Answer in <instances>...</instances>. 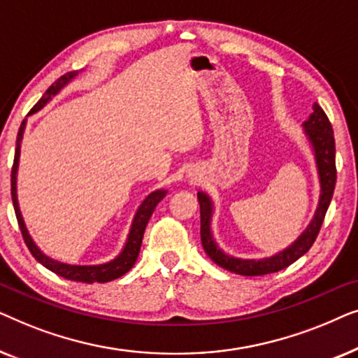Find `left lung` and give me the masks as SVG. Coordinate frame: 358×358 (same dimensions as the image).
Wrapping results in <instances>:
<instances>
[{
    "label": "left lung",
    "mask_w": 358,
    "mask_h": 358,
    "mask_svg": "<svg viewBox=\"0 0 358 358\" xmlns=\"http://www.w3.org/2000/svg\"><path fill=\"white\" fill-rule=\"evenodd\" d=\"M305 131L310 138L313 148L316 153V163L317 169H320L321 178V199L320 207L315 215L310 227L306 231L292 244L285 251L278 252L277 256L262 259V261H243V259H234L224 254L217 244H215L212 233H210V218H212V202L207 195L200 192L199 203H200V239H202V246L208 257L212 259L215 264L220 267L227 268L229 272L239 273V275L256 277V275H267V273H273L282 271L300 259L303 254L310 251V248L315 244L320 229L324 222L326 212L329 208L332 194H334L336 187V141H334V131H332V125L329 119H327L326 112L321 109L320 104L313 106V114L310 115L305 124Z\"/></svg>",
    "instance_id": "1"
}]
</instances>
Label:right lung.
I'll list each match as a JSON object with an SVG mask.
<instances>
[{
	"mask_svg": "<svg viewBox=\"0 0 358 358\" xmlns=\"http://www.w3.org/2000/svg\"><path fill=\"white\" fill-rule=\"evenodd\" d=\"M73 76H76L75 71L65 73V75L58 78V80L53 83V85L48 87L45 91V94L41 97V101L37 102L36 106L32 107L29 114H34L38 109H42L43 106L50 101L52 96H55L58 91L62 90L63 86L66 85L68 81L71 80ZM24 127H26V119L22 120L21 127H19L17 131V138H16V153H14V163H13V169H11V195H13V205H14V212H16V218H17V224L21 228L24 243L29 248V251L34 257L37 259L38 262L42 264L43 267H47L48 271H52L57 275H60L63 278H68V280L73 282H83V283H106L110 280H115L130 271L131 267L135 266L136 257H138L140 248H141V239H143V233L146 224L150 222V217L153 215L156 205H158L161 200L164 199L166 190H156V192L150 194L148 197L143 200V203L140 205L138 212H136L134 223H131V229L129 234V241H127L124 251L117 259H114L112 262L102 264V266H68V264H62L53 261V259L47 257L45 254H42L38 251V248L34 244L32 238L29 236L26 224L22 222L21 212H19V205H17V195H16V173H17V163H19V151H21V140H22V134H24Z\"/></svg>",
	"mask_w": 358,
	"mask_h": 358,
	"instance_id": "obj_1",
	"label": "right lung"
}]
</instances>
